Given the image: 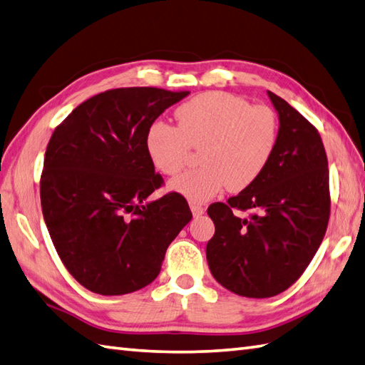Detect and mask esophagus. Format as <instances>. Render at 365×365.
<instances>
[{"label": "esophagus", "instance_id": "esophagus-1", "mask_svg": "<svg viewBox=\"0 0 365 365\" xmlns=\"http://www.w3.org/2000/svg\"><path fill=\"white\" fill-rule=\"evenodd\" d=\"M191 213L194 217H199L203 215V208L200 205H196V203H191Z\"/></svg>", "mask_w": 365, "mask_h": 365}]
</instances>
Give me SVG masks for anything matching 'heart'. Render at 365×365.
I'll return each mask as SVG.
<instances>
[{
	"mask_svg": "<svg viewBox=\"0 0 365 365\" xmlns=\"http://www.w3.org/2000/svg\"><path fill=\"white\" fill-rule=\"evenodd\" d=\"M179 129L154 123L146 133V150L160 173L174 175L200 149L202 168L169 182L168 188L191 203L216 197L225 186L238 192L264 173L278 143V118L267 106L224 91H208L175 110Z\"/></svg>",
	"mask_w": 365,
	"mask_h": 365,
	"instance_id": "obj_1",
	"label": "heart"
}]
</instances>
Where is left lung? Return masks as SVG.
<instances>
[{"label": "left lung", "mask_w": 365, "mask_h": 365, "mask_svg": "<svg viewBox=\"0 0 365 365\" xmlns=\"http://www.w3.org/2000/svg\"><path fill=\"white\" fill-rule=\"evenodd\" d=\"M278 113V143L257 182L208 207L216 232L207 244L211 274L242 297L286 291L314 258L329 219L328 160L316 127L267 91ZM236 209H250L249 218Z\"/></svg>", "instance_id": "8db88e82"}]
</instances>
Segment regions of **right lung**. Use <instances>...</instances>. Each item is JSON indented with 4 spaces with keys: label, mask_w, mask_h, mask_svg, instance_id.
<instances>
[{
    "label": "right lung",
    "mask_w": 365,
    "mask_h": 365,
    "mask_svg": "<svg viewBox=\"0 0 365 365\" xmlns=\"http://www.w3.org/2000/svg\"><path fill=\"white\" fill-rule=\"evenodd\" d=\"M188 91L116 88L87 99L51 137L41 211L65 267L88 291L123 295L150 284L168 245L191 221L175 192L148 202L163 179L146 133Z\"/></svg>",
    "instance_id": "1"
}]
</instances>
